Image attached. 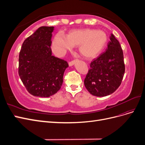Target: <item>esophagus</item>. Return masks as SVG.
Listing matches in <instances>:
<instances>
[{
	"instance_id": "obj_1",
	"label": "esophagus",
	"mask_w": 145,
	"mask_h": 145,
	"mask_svg": "<svg viewBox=\"0 0 145 145\" xmlns=\"http://www.w3.org/2000/svg\"><path fill=\"white\" fill-rule=\"evenodd\" d=\"M75 63H76V60H72L69 63V67H71V66H73Z\"/></svg>"
}]
</instances>
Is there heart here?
<instances>
[{
	"label": "heart",
	"mask_w": 145,
	"mask_h": 145,
	"mask_svg": "<svg viewBox=\"0 0 145 145\" xmlns=\"http://www.w3.org/2000/svg\"><path fill=\"white\" fill-rule=\"evenodd\" d=\"M108 41L106 33L101 30L91 28L72 29L65 37L57 34L52 41V49L57 56H63L78 46V51L83 57L91 60L102 54Z\"/></svg>",
	"instance_id": "obj_1"
}]
</instances>
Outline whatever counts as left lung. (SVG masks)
I'll list each match as a JSON object with an SVG mask.
<instances>
[{
	"mask_svg": "<svg viewBox=\"0 0 145 145\" xmlns=\"http://www.w3.org/2000/svg\"><path fill=\"white\" fill-rule=\"evenodd\" d=\"M105 52L90 64L84 84L89 93L97 97L110 95L120 86L125 73L123 53L112 34Z\"/></svg>",
	"mask_w": 145,
	"mask_h": 145,
	"instance_id": "8db88e82",
	"label": "left lung"
}]
</instances>
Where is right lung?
I'll use <instances>...</instances> for the list:
<instances>
[{"label":"right lung","instance_id":"1","mask_svg":"<svg viewBox=\"0 0 145 145\" xmlns=\"http://www.w3.org/2000/svg\"><path fill=\"white\" fill-rule=\"evenodd\" d=\"M53 27H41L24 42L19 53V75L28 93L48 97L55 94L63 83L64 60L52 55Z\"/></svg>","mask_w":145,"mask_h":145}]
</instances>
